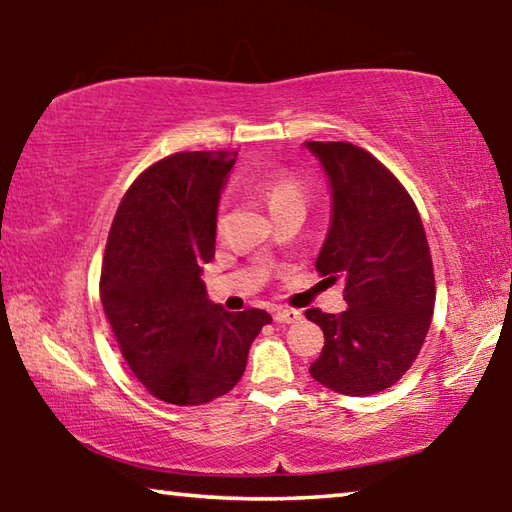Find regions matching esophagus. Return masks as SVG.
Wrapping results in <instances>:
<instances>
[{"mask_svg": "<svg viewBox=\"0 0 512 512\" xmlns=\"http://www.w3.org/2000/svg\"><path fill=\"white\" fill-rule=\"evenodd\" d=\"M273 318L277 323H298L302 318V311L298 309H289V307H277L273 309Z\"/></svg>", "mask_w": 512, "mask_h": 512, "instance_id": "34e87169", "label": "esophagus"}]
</instances>
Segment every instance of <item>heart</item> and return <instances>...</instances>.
I'll use <instances>...</instances> for the list:
<instances>
[{
	"label": "heart",
	"mask_w": 512,
	"mask_h": 512,
	"mask_svg": "<svg viewBox=\"0 0 512 512\" xmlns=\"http://www.w3.org/2000/svg\"><path fill=\"white\" fill-rule=\"evenodd\" d=\"M253 192L257 194L271 214L284 210H305L307 203V187L302 180L287 169L268 171L264 176L253 180Z\"/></svg>",
	"instance_id": "heart-1"
}]
</instances>
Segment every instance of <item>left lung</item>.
Here are the masks:
<instances>
[{
  "instance_id": "obj_1",
  "label": "left lung",
  "mask_w": 512,
  "mask_h": 512,
  "mask_svg": "<svg viewBox=\"0 0 512 512\" xmlns=\"http://www.w3.org/2000/svg\"><path fill=\"white\" fill-rule=\"evenodd\" d=\"M327 173L332 221L316 259L329 282L343 280L348 309L305 316L325 334L309 375L361 397L391 388L429 332L436 282L413 198L375 155L350 142H305Z\"/></svg>"
}]
</instances>
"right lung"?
<instances>
[{
    "instance_id": "right-lung-1",
    "label": "right lung",
    "mask_w": 512,
    "mask_h": 512,
    "mask_svg": "<svg viewBox=\"0 0 512 512\" xmlns=\"http://www.w3.org/2000/svg\"><path fill=\"white\" fill-rule=\"evenodd\" d=\"M237 151H185L151 164L121 198L101 266V305L128 368L158 400L207 404L235 388L264 309L207 298L216 212Z\"/></svg>"
}]
</instances>
